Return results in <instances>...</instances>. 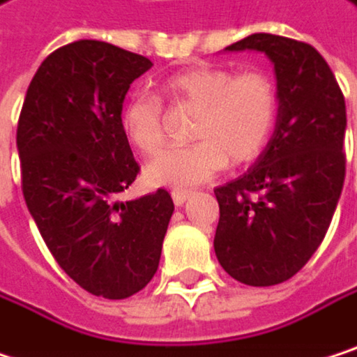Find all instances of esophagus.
Wrapping results in <instances>:
<instances>
[{"label": "esophagus", "instance_id": "1", "mask_svg": "<svg viewBox=\"0 0 357 357\" xmlns=\"http://www.w3.org/2000/svg\"><path fill=\"white\" fill-rule=\"evenodd\" d=\"M190 197H192V192H190V190H180V188H177V190H173V192H171V199H173V203H175L177 207H182Z\"/></svg>", "mask_w": 357, "mask_h": 357}]
</instances>
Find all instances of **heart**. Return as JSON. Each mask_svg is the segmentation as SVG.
I'll return each instance as SVG.
<instances>
[{
  "instance_id": "1",
  "label": "heart",
  "mask_w": 357,
  "mask_h": 357,
  "mask_svg": "<svg viewBox=\"0 0 357 357\" xmlns=\"http://www.w3.org/2000/svg\"><path fill=\"white\" fill-rule=\"evenodd\" d=\"M165 96L177 106L197 108L192 137L197 142L165 150L146 167L154 186L190 188L228 165L255 160L270 142L278 116V87L264 68L236 73L226 66H197L162 81ZM125 137L144 154L165 144L162 100L135 91L121 108Z\"/></svg>"
}]
</instances>
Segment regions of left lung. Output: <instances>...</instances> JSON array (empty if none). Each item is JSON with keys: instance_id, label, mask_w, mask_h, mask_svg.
<instances>
[{"instance_id": "left-lung-1", "label": "left lung", "mask_w": 357, "mask_h": 357, "mask_svg": "<svg viewBox=\"0 0 357 357\" xmlns=\"http://www.w3.org/2000/svg\"><path fill=\"white\" fill-rule=\"evenodd\" d=\"M226 50L264 52L276 70L278 119L255 165L215 188V255L243 284L293 278L326 236L345 182V98L310 43L255 33Z\"/></svg>"}]
</instances>
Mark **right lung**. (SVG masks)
Returning a JSON list of instances; mask_svg holds the SVG:
<instances>
[{
	"label": "right lung",
	"instance_id": "obj_1",
	"mask_svg": "<svg viewBox=\"0 0 357 357\" xmlns=\"http://www.w3.org/2000/svg\"><path fill=\"white\" fill-rule=\"evenodd\" d=\"M152 62L81 39L37 68L16 146L26 207L58 266L87 293L127 299L158 270L173 201L158 188L119 203L139 165L121 129L129 85Z\"/></svg>",
	"mask_w": 357,
	"mask_h": 357
}]
</instances>
